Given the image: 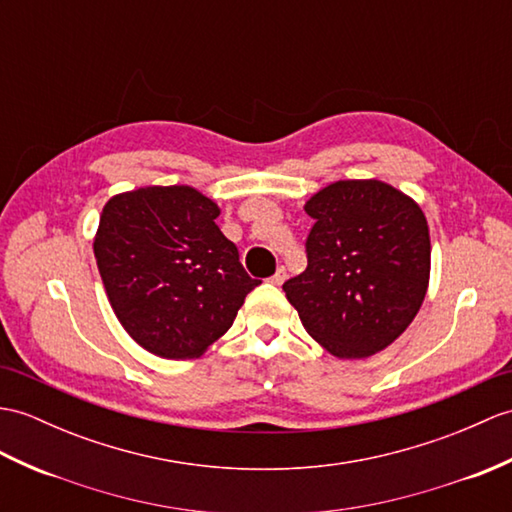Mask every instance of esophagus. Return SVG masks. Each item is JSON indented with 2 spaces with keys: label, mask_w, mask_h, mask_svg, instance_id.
<instances>
[{
  "label": "esophagus",
  "mask_w": 512,
  "mask_h": 512,
  "mask_svg": "<svg viewBox=\"0 0 512 512\" xmlns=\"http://www.w3.org/2000/svg\"><path fill=\"white\" fill-rule=\"evenodd\" d=\"M285 281V268L281 266V268H277V272H275V275H272L270 277V283H275V285H281Z\"/></svg>",
  "instance_id": "34e87169"
}]
</instances>
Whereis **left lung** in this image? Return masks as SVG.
I'll return each instance as SVG.
<instances>
[{
    "instance_id": "left-lung-1",
    "label": "left lung",
    "mask_w": 512,
    "mask_h": 512,
    "mask_svg": "<svg viewBox=\"0 0 512 512\" xmlns=\"http://www.w3.org/2000/svg\"><path fill=\"white\" fill-rule=\"evenodd\" d=\"M314 227L307 268L283 283L303 327L342 360L395 342L430 283V229L421 207L375 181H338L305 202Z\"/></svg>"
}]
</instances>
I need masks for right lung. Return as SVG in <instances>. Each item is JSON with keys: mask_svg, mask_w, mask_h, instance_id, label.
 <instances>
[{"mask_svg": "<svg viewBox=\"0 0 512 512\" xmlns=\"http://www.w3.org/2000/svg\"><path fill=\"white\" fill-rule=\"evenodd\" d=\"M218 216L189 185L141 187L102 209L93 253L104 290L128 336L159 358H200L261 283Z\"/></svg>", "mask_w": 512, "mask_h": 512, "instance_id": "add662e5", "label": "right lung"}]
</instances>
